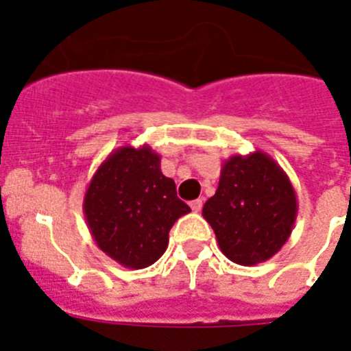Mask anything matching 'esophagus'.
Returning a JSON list of instances; mask_svg holds the SVG:
<instances>
[{"label": "esophagus", "mask_w": 351, "mask_h": 351, "mask_svg": "<svg viewBox=\"0 0 351 351\" xmlns=\"http://www.w3.org/2000/svg\"><path fill=\"white\" fill-rule=\"evenodd\" d=\"M202 206H204V200H202V198H197V200H193V202L190 204L191 210H195V213H198V210L202 209Z\"/></svg>", "instance_id": "esophagus-1"}]
</instances>
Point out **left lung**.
Returning <instances> with one entry per match:
<instances>
[{
    "label": "left lung",
    "instance_id": "1",
    "mask_svg": "<svg viewBox=\"0 0 351 351\" xmlns=\"http://www.w3.org/2000/svg\"><path fill=\"white\" fill-rule=\"evenodd\" d=\"M202 214L226 258L256 265L274 256L290 237L297 218L295 190L267 153L235 154L223 163L218 190Z\"/></svg>",
    "mask_w": 351,
    "mask_h": 351
}]
</instances>
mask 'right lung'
I'll use <instances>...</instances> for the list:
<instances>
[{
  "label": "right lung",
  "instance_id": "1",
  "mask_svg": "<svg viewBox=\"0 0 351 351\" xmlns=\"http://www.w3.org/2000/svg\"><path fill=\"white\" fill-rule=\"evenodd\" d=\"M147 144L123 145L105 158L84 195V216L95 243L123 267L153 265L169 246V232L190 207L160 169Z\"/></svg>",
  "mask_w": 351,
  "mask_h": 351
}]
</instances>
